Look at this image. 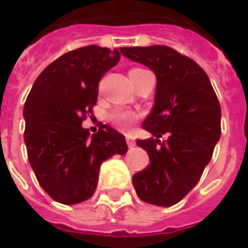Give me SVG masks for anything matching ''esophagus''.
<instances>
[{"instance_id":"obj_1","label":"esophagus","mask_w":248,"mask_h":248,"mask_svg":"<svg viewBox=\"0 0 248 248\" xmlns=\"http://www.w3.org/2000/svg\"><path fill=\"white\" fill-rule=\"evenodd\" d=\"M127 145H128V148H134V146H135V141H134V138L127 137Z\"/></svg>"}]
</instances>
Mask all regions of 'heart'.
<instances>
[{
  "label": "heart",
  "instance_id": "obj_1",
  "mask_svg": "<svg viewBox=\"0 0 248 248\" xmlns=\"http://www.w3.org/2000/svg\"><path fill=\"white\" fill-rule=\"evenodd\" d=\"M137 118H138V114L135 111H132V110H128V108H117V110L111 111L110 116H108L110 123L116 128L121 131L128 130Z\"/></svg>",
  "mask_w": 248,
  "mask_h": 248
}]
</instances>
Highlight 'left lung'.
<instances>
[{"instance_id":"left-lung-1","label":"left lung","mask_w":248,"mask_h":248,"mask_svg":"<svg viewBox=\"0 0 248 248\" xmlns=\"http://www.w3.org/2000/svg\"><path fill=\"white\" fill-rule=\"evenodd\" d=\"M121 54L155 72L152 111L143 121L151 132L137 145L151 165L134 174L137 195L148 204L171 206L195 187L220 138V106L205 71L166 46L123 47ZM167 133L169 138L160 141Z\"/></svg>"}]
</instances>
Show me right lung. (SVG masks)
Masks as SVG:
<instances>
[{"label":"right lung","instance_id":"obj_1","mask_svg":"<svg viewBox=\"0 0 248 248\" xmlns=\"http://www.w3.org/2000/svg\"><path fill=\"white\" fill-rule=\"evenodd\" d=\"M120 51L86 46L53 61L34 81L23 107L28 159L40 187L60 204L89 200L100 165L128 151L110 125L91 135L82 127L97 102L99 81L117 65Z\"/></svg>","mask_w":248,"mask_h":248}]
</instances>
